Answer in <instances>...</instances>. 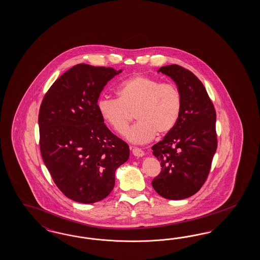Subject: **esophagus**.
Returning a JSON list of instances; mask_svg holds the SVG:
<instances>
[{
	"label": "esophagus",
	"mask_w": 260,
	"mask_h": 260,
	"mask_svg": "<svg viewBox=\"0 0 260 260\" xmlns=\"http://www.w3.org/2000/svg\"><path fill=\"white\" fill-rule=\"evenodd\" d=\"M133 154L136 157H142V156L145 155V152L139 148H134L133 149Z\"/></svg>",
	"instance_id": "34e87169"
}]
</instances>
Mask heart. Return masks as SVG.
Wrapping results in <instances>:
<instances>
[{
    "instance_id": "b5f03b06",
    "label": "heart",
    "mask_w": 260,
    "mask_h": 260,
    "mask_svg": "<svg viewBox=\"0 0 260 260\" xmlns=\"http://www.w3.org/2000/svg\"><path fill=\"white\" fill-rule=\"evenodd\" d=\"M117 99L103 98L97 108L103 120L123 134L134 113L136 124L125 133L127 141L144 144L156 135L169 134L176 125L182 110L178 87L146 75L126 79L117 90Z\"/></svg>"
}]
</instances>
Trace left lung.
I'll use <instances>...</instances> for the list:
<instances>
[{
    "mask_svg": "<svg viewBox=\"0 0 260 260\" xmlns=\"http://www.w3.org/2000/svg\"><path fill=\"white\" fill-rule=\"evenodd\" d=\"M173 79L182 95L180 117L162 141L151 149L161 162V173L151 185L159 196L181 200L202 187L217 148L216 114L201 81L177 64L158 70Z\"/></svg>",
    "mask_w": 260,
    "mask_h": 260,
    "instance_id": "obj_1",
    "label": "left lung"
}]
</instances>
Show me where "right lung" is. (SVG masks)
Returning <instances> with one entry per match:
<instances>
[{
  "label": "right lung",
  "instance_id": "1",
  "mask_svg": "<svg viewBox=\"0 0 260 260\" xmlns=\"http://www.w3.org/2000/svg\"><path fill=\"white\" fill-rule=\"evenodd\" d=\"M121 72L76 64L56 80L40 107L44 163L56 186L79 203L108 197L115 171L129 157L127 144L107 127L97 108L104 87Z\"/></svg>",
  "mask_w": 260,
  "mask_h": 260
}]
</instances>
